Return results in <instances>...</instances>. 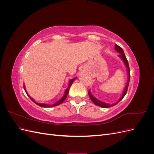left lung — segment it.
Instances as JSON below:
<instances>
[{"label":"left lung","mask_w":154,"mask_h":154,"mask_svg":"<svg viewBox=\"0 0 154 154\" xmlns=\"http://www.w3.org/2000/svg\"><path fill=\"white\" fill-rule=\"evenodd\" d=\"M115 50L117 51L118 53L120 54L118 55V57L123 60V63L125 64L126 68H127V74H128L127 82V83H126V85L125 87V88H124V90H123V91L122 92V96H121V97H120V98L117 101H116V103H114L113 104L106 103H105V102H103V101H100L99 100H97V98H96V97L91 94L90 90L88 91V96H89L91 101L96 105L101 106V107H103V108H109V107H111V106L116 105V104H118L119 102L123 98L124 96H125V94H127V90H128V87L130 78V68H129V66H128V62L127 61V58H126L125 54L124 53V51H123V49L122 48H120L119 45H118L117 44H116L115 45Z\"/></svg>","instance_id":"left-lung-1"}]
</instances>
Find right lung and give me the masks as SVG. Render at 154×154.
<instances>
[{
    "label": "right lung",
    "mask_w": 154,
    "mask_h": 154,
    "mask_svg": "<svg viewBox=\"0 0 154 154\" xmlns=\"http://www.w3.org/2000/svg\"><path fill=\"white\" fill-rule=\"evenodd\" d=\"M77 78V77H76V78H72V79H71V80H69V85H68V87H67V88H66V91H65V92H64V94H63V96L61 97V98H60L58 101H57V102H55V103H54L53 104H45V103H38V102H36L33 98H32V97L28 94V93L27 92V91H26V87H25V85L24 84V90H25V91H26V94H27V95L28 96V97H29V98L34 102L35 103H36V105H38V106H42V107H45V108H50V107H53V106H57V105H60L61 103H62L64 101V100L66 99V97H67V95H68V93H69V89H70V87H71V86L72 85V83L74 82V80H76V79Z\"/></svg>",
    "instance_id": "obj_1"
}]
</instances>
